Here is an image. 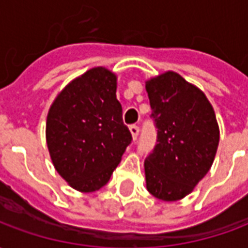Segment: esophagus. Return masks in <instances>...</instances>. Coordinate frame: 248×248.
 <instances>
[{
    "instance_id": "esophagus-1",
    "label": "esophagus",
    "mask_w": 248,
    "mask_h": 248,
    "mask_svg": "<svg viewBox=\"0 0 248 248\" xmlns=\"http://www.w3.org/2000/svg\"><path fill=\"white\" fill-rule=\"evenodd\" d=\"M130 133H131V137H133V140H137V137L140 134V127L137 126V124H131L130 126Z\"/></svg>"
}]
</instances>
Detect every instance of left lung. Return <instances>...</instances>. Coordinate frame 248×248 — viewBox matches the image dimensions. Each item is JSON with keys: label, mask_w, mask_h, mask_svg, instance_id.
Listing matches in <instances>:
<instances>
[{"label": "left lung", "mask_w": 248, "mask_h": 248, "mask_svg": "<svg viewBox=\"0 0 248 248\" xmlns=\"http://www.w3.org/2000/svg\"><path fill=\"white\" fill-rule=\"evenodd\" d=\"M151 118L158 129L154 151L146 158V187L158 199L179 201L213 166L219 126L204 93L175 71L146 81Z\"/></svg>", "instance_id": "8db88e82"}]
</instances>
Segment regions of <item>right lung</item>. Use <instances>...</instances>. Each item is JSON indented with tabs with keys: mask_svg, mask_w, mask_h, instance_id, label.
I'll return each mask as SVG.
<instances>
[{
	"mask_svg": "<svg viewBox=\"0 0 248 248\" xmlns=\"http://www.w3.org/2000/svg\"><path fill=\"white\" fill-rule=\"evenodd\" d=\"M115 93V73L98 66L69 82L49 108L46 143L51 162L78 191L105 186L131 142Z\"/></svg>",
	"mask_w": 248,
	"mask_h": 248,
	"instance_id": "obj_1",
	"label": "right lung"
}]
</instances>
